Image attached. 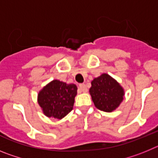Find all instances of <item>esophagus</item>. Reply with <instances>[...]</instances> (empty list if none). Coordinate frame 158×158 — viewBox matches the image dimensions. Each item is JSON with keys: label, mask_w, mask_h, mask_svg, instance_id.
I'll return each instance as SVG.
<instances>
[{"label": "esophagus", "mask_w": 158, "mask_h": 158, "mask_svg": "<svg viewBox=\"0 0 158 158\" xmlns=\"http://www.w3.org/2000/svg\"><path fill=\"white\" fill-rule=\"evenodd\" d=\"M79 90L82 92V93H87L88 92V89L85 84H81L80 85H79Z\"/></svg>", "instance_id": "esophagus-1"}]
</instances>
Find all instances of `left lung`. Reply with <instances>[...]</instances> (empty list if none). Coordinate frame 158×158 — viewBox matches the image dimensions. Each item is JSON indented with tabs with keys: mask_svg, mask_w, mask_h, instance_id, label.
Listing matches in <instances>:
<instances>
[{
	"mask_svg": "<svg viewBox=\"0 0 158 158\" xmlns=\"http://www.w3.org/2000/svg\"><path fill=\"white\" fill-rule=\"evenodd\" d=\"M89 93L96 108L105 112H112L119 107L124 99L125 91L115 79L103 73L91 82Z\"/></svg>",
	"mask_w": 158,
	"mask_h": 158,
	"instance_id": "1",
	"label": "left lung"
}]
</instances>
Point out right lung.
Here are the masks:
<instances>
[{
	"instance_id": "right-lung-1",
	"label": "right lung",
	"mask_w": 158,
	"mask_h": 158,
	"mask_svg": "<svg viewBox=\"0 0 158 158\" xmlns=\"http://www.w3.org/2000/svg\"><path fill=\"white\" fill-rule=\"evenodd\" d=\"M77 90L74 84L53 80L39 92L38 104L46 116L60 120L73 110Z\"/></svg>"
}]
</instances>
